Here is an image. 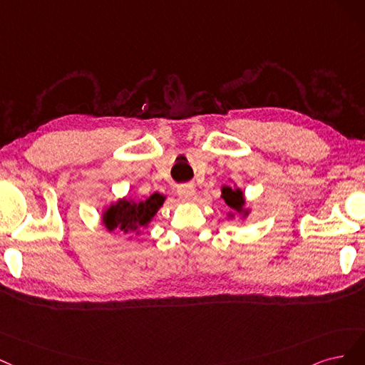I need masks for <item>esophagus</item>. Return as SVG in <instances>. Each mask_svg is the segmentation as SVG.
<instances>
[{
    "instance_id": "obj_1",
    "label": "esophagus",
    "mask_w": 365,
    "mask_h": 365,
    "mask_svg": "<svg viewBox=\"0 0 365 365\" xmlns=\"http://www.w3.org/2000/svg\"><path fill=\"white\" fill-rule=\"evenodd\" d=\"M178 194L180 195L182 200H186V202H190V200H192V197H194V194H195L194 185H191V183L179 185V186H178Z\"/></svg>"
}]
</instances>
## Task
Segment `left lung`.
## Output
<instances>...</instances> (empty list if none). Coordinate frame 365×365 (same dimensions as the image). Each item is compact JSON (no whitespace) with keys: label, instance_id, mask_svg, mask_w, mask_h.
Returning a JSON list of instances; mask_svg holds the SVG:
<instances>
[{"label":"left lung","instance_id":"1","mask_svg":"<svg viewBox=\"0 0 365 365\" xmlns=\"http://www.w3.org/2000/svg\"><path fill=\"white\" fill-rule=\"evenodd\" d=\"M222 198L226 200L227 206H230L235 210H241L244 206V197L240 190L232 191L230 187H225V190H222Z\"/></svg>","mask_w":365,"mask_h":365}]
</instances>
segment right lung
I'll list each match as a JSON object with an SVG mask.
<instances>
[{
    "label": "right lung",
    "instance_id": "1",
    "mask_svg": "<svg viewBox=\"0 0 365 365\" xmlns=\"http://www.w3.org/2000/svg\"><path fill=\"white\" fill-rule=\"evenodd\" d=\"M163 200L165 197L160 194H153L144 202L138 203L132 200H121L108 209V212L103 217V222L110 232L113 229H120L124 233H133L148 225L162 206Z\"/></svg>",
    "mask_w": 365,
    "mask_h": 365
}]
</instances>
